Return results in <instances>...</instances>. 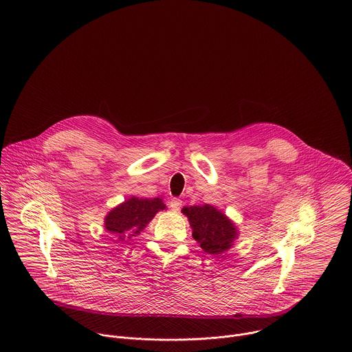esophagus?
<instances>
[{"label": "esophagus", "instance_id": "esophagus-1", "mask_svg": "<svg viewBox=\"0 0 352 352\" xmlns=\"http://www.w3.org/2000/svg\"><path fill=\"white\" fill-rule=\"evenodd\" d=\"M170 207H171L174 211H179V210H181V207H182V200H181V199H177V197L171 199V201H170Z\"/></svg>", "mask_w": 352, "mask_h": 352}]
</instances>
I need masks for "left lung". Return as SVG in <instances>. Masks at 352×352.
I'll return each instance as SVG.
<instances>
[{
    "label": "left lung",
    "mask_w": 352,
    "mask_h": 352,
    "mask_svg": "<svg viewBox=\"0 0 352 352\" xmlns=\"http://www.w3.org/2000/svg\"><path fill=\"white\" fill-rule=\"evenodd\" d=\"M182 212L189 218L193 239L208 254L226 252L232 246L233 239L238 236L235 225L214 206L184 207Z\"/></svg>",
    "instance_id": "left-lung-1"
}]
</instances>
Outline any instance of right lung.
<instances>
[{"instance_id": "add662e5", "label": "right lung", "mask_w": 352, "mask_h": 352, "mask_svg": "<svg viewBox=\"0 0 352 352\" xmlns=\"http://www.w3.org/2000/svg\"><path fill=\"white\" fill-rule=\"evenodd\" d=\"M162 199H140L131 197L119 207L113 208L104 218V226L110 233L131 235L138 233L149 223L157 211L164 210ZM134 236V235H133ZM122 238V236H120Z\"/></svg>"}]
</instances>
